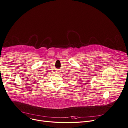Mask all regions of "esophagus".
<instances>
[{
    "label": "esophagus",
    "instance_id": "34e87169",
    "mask_svg": "<svg viewBox=\"0 0 128 128\" xmlns=\"http://www.w3.org/2000/svg\"><path fill=\"white\" fill-rule=\"evenodd\" d=\"M59 71H57V73H60V72H58Z\"/></svg>",
    "mask_w": 128,
    "mask_h": 128
}]
</instances>
